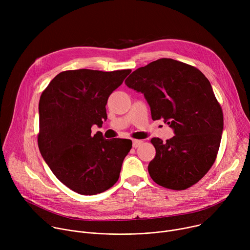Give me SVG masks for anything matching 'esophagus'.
Here are the masks:
<instances>
[{
	"mask_svg": "<svg viewBox=\"0 0 250 250\" xmlns=\"http://www.w3.org/2000/svg\"><path fill=\"white\" fill-rule=\"evenodd\" d=\"M142 140H138V139H133L132 140V147H134V148H136V147H138L141 144H142Z\"/></svg>",
	"mask_w": 250,
	"mask_h": 250,
	"instance_id": "34e87169",
	"label": "esophagus"
}]
</instances>
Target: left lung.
Wrapping results in <instances>:
<instances>
[{"mask_svg":"<svg viewBox=\"0 0 250 250\" xmlns=\"http://www.w3.org/2000/svg\"><path fill=\"white\" fill-rule=\"evenodd\" d=\"M125 85L145 95L153 121L162 119L174 130L166 142L151 139L156 150L148 165L152 180L172 190L196 184L215 162L224 129L209 81L191 65L161 58L133 71Z\"/></svg>","mask_w":250,"mask_h":250,"instance_id":"8db88e82","label":"left lung"}]
</instances>
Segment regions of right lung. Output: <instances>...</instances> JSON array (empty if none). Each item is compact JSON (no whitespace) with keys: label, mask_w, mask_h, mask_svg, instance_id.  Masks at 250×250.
<instances>
[{"label":"right lung","mask_w":250,"mask_h":250,"mask_svg":"<svg viewBox=\"0 0 250 250\" xmlns=\"http://www.w3.org/2000/svg\"><path fill=\"white\" fill-rule=\"evenodd\" d=\"M130 70H68L56 75L39 104L41 153L57 179L81 195H96L119 180L131 140L104 138L91 127L106 120L105 104Z\"/></svg>","instance_id":"obj_1"}]
</instances>
